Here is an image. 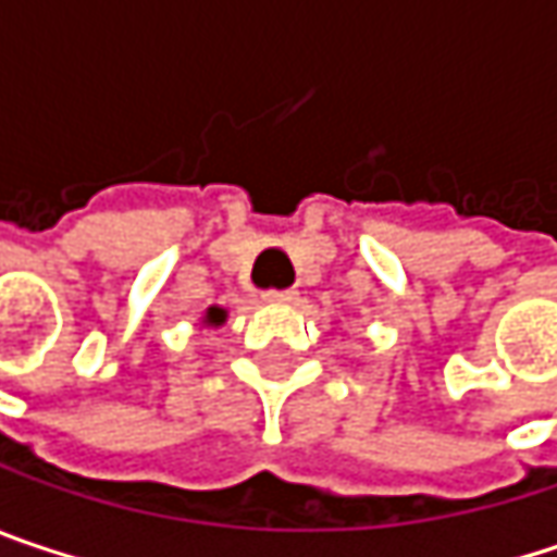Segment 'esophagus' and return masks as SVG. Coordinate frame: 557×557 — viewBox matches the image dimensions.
Wrapping results in <instances>:
<instances>
[{"instance_id": "1", "label": "esophagus", "mask_w": 557, "mask_h": 557, "mask_svg": "<svg viewBox=\"0 0 557 557\" xmlns=\"http://www.w3.org/2000/svg\"><path fill=\"white\" fill-rule=\"evenodd\" d=\"M262 300H269V304H295V300H298V292H295V288H285V292H265Z\"/></svg>"}]
</instances>
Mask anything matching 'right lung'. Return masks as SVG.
I'll list each match as a JSON object with an SVG mask.
<instances>
[{"label":"right lung","mask_w":557,"mask_h":557,"mask_svg":"<svg viewBox=\"0 0 557 557\" xmlns=\"http://www.w3.org/2000/svg\"><path fill=\"white\" fill-rule=\"evenodd\" d=\"M224 320H227V310H224V307H215V304L202 313V326H215V330H219Z\"/></svg>","instance_id":"obj_1"}]
</instances>
